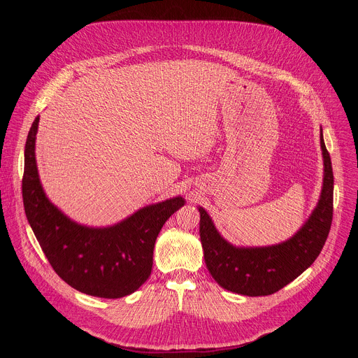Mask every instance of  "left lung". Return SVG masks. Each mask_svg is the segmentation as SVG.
<instances>
[{
    "label": "left lung",
    "mask_w": 358,
    "mask_h": 358,
    "mask_svg": "<svg viewBox=\"0 0 358 358\" xmlns=\"http://www.w3.org/2000/svg\"><path fill=\"white\" fill-rule=\"evenodd\" d=\"M320 145L324 163L320 199L309 220L287 241L271 246H234L221 236L208 213L198 208L203 259L221 287L243 296H268L289 285L316 261L330 232L334 188L323 133Z\"/></svg>",
    "instance_id": "1"
}]
</instances>
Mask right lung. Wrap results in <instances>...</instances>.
Segmentation results:
<instances>
[{
	"label": "right lung",
	"instance_id": "right-lung-1",
	"mask_svg": "<svg viewBox=\"0 0 358 358\" xmlns=\"http://www.w3.org/2000/svg\"><path fill=\"white\" fill-rule=\"evenodd\" d=\"M35 117L25 144L22 199L27 220L50 266L73 289L103 299L136 292L150 276L152 250L166 221L185 201L174 196L151 203L122 222L90 228L68 218L48 199L39 181Z\"/></svg>",
	"mask_w": 358,
	"mask_h": 358
}]
</instances>
